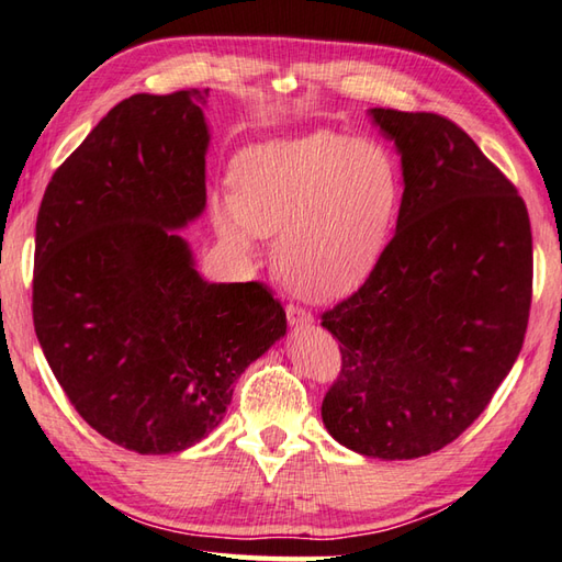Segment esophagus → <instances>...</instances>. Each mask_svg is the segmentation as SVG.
Listing matches in <instances>:
<instances>
[{
  "label": "esophagus",
  "mask_w": 562,
  "mask_h": 562,
  "mask_svg": "<svg viewBox=\"0 0 562 562\" xmlns=\"http://www.w3.org/2000/svg\"><path fill=\"white\" fill-rule=\"evenodd\" d=\"M285 317H289V325L295 329H303V327H311L313 325V315L305 311V307H297V305H289L285 307Z\"/></svg>",
  "instance_id": "esophagus-1"
}]
</instances>
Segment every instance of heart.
<instances>
[{
	"instance_id": "heart-1",
	"label": "heart",
	"mask_w": 562,
	"mask_h": 562,
	"mask_svg": "<svg viewBox=\"0 0 562 562\" xmlns=\"http://www.w3.org/2000/svg\"><path fill=\"white\" fill-rule=\"evenodd\" d=\"M233 193H217V235L243 255L279 233L273 261L307 301H339L371 277L400 205V171L381 143L331 131L277 137L239 153Z\"/></svg>"
}]
</instances>
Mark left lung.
<instances>
[{"label":"left lung","instance_id":"left-lung-1","mask_svg":"<svg viewBox=\"0 0 562 562\" xmlns=\"http://www.w3.org/2000/svg\"><path fill=\"white\" fill-rule=\"evenodd\" d=\"M403 162L395 237L323 315L341 371L323 422L341 446L403 461L443 449L517 361L531 307V223L512 181L439 113L371 109Z\"/></svg>","mask_w":562,"mask_h":562}]
</instances>
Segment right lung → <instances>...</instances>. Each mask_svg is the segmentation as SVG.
<instances>
[{
  "mask_svg": "<svg viewBox=\"0 0 562 562\" xmlns=\"http://www.w3.org/2000/svg\"><path fill=\"white\" fill-rule=\"evenodd\" d=\"M205 99H123L55 169L36 221L41 349L87 425L135 453L209 437L285 335L265 283L205 281L177 233L205 209Z\"/></svg>",
  "mask_w": 562,
  "mask_h": 562,
  "instance_id": "obj_1",
  "label": "right lung"
}]
</instances>
